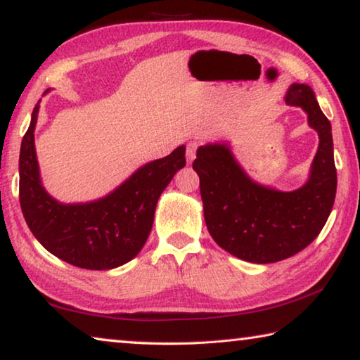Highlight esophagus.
I'll return each instance as SVG.
<instances>
[{"instance_id": "obj_1", "label": "esophagus", "mask_w": 360, "mask_h": 360, "mask_svg": "<svg viewBox=\"0 0 360 360\" xmlns=\"http://www.w3.org/2000/svg\"><path fill=\"white\" fill-rule=\"evenodd\" d=\"M197 149H198V144L195 143V141H191V143L187 144V148H186V160H187L188 165H191V163L195 160V157H197Z\"/></svg>"}]
</instances>
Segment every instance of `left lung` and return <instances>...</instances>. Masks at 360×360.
Instances as JSON below:
<instances>
[{
  "label": "left lung",
  "mask_w": 360,
  "mask_h": 360,
  "mask_svg": "<svg viewBox=\"0 0 360 360\" xmlns=\"http://www.w3.org/2000/svg\"><path fill=\"white\" fill-rule=\"evenodd\" d=\"M284 103L302 108L319 136L303 186L285 192L254 181L229 141L200 146L192 165L200 178L205 222L212 240L251 264H273L307 248L326 225L337 193L332 125L313 89L292 84Z\"/></svg>",
  "instance_id": "1"
}]
</instances>
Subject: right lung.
I'll return each instance as SVG.
<instances>
[{"instance_id": "add662e5", "label": "right lung", "mask_w": 360, "mask_h": 360, "mask_svg": "<svg viewBox=\"0 0 360 360\" xmlns=\"http://www.w3.org/2000/svg\"><path fill=\"white\" fill-rule=\"evenodd\" d=\"M39 101L22 139L19 158L20 208L30 230L49 252L75 266L111 270L127 264L148 241L158 198L186 165V148L179 146L169 155L139 167L105 197L62 203L46 191L41 179L34 148Z\"/></svg>"}]
</instances>
